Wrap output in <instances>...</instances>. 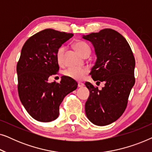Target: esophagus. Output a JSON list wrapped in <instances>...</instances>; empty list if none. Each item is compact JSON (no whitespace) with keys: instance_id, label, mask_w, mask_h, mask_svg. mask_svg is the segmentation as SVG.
<instances>
[{"instance_id":"esophagus-1","label":"esophagus","mask_w":152,"mask_h":152,"mask_svg":"<svg viewBox=\"0 0 152 152\" xmlns=\"http://www.w3.org/2000/svg\"><path fill=\"white\" fill-rule=\"evenodd\" d=\"M84 86V84H83V83H82V82L78 83V87H80V88H81V87H83Z\"/></svg>"}]
</instances>
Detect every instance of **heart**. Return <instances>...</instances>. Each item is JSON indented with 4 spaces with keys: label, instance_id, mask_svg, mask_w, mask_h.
I'll use <instances>...</instances> for the list:
<instances>
[{
    "label": "heart",
    "instance_id": "obj_1",
    "mask_svg": "<svg viewBox=\"0 0 152 152\" xmlns=\"http://www.w3.org/2000/svg\"><path fill=\"white\" fill-rule=\"evenodd\" d=\"M74 48L77 52L81 55H84L88 52H91V49L89 45L83 41H77L74 44ZM65 51V48L61 46L59 48L56 54L57 61L59 65H62L64 63V54ZM88 72V69L86 68H68L64 71V75L68 77L73 79L75 80L80 81L82 80L85 75Z\"/></svg>",
    "mask_w": 152,
    "mask_h": 152
}]
</instances>
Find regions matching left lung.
<instances>
[{"label": "left lung", "instance_id": "8db88e82", "mask_svg": "<svg viewBox=\"0 0 152 152\" xmlns=\"http://www.w3.org/2000/svg\"><path fill=\"white\" fill-rule=\"evenodd\" d=\"M82 38L95 48L97 59L90 73L93 80L104 82L101 90L85 83L90 91L85 112L95 125H108L122 115L127 105L135 84L134 55L125 38L112 29L83 35Z\"/></svg>", "mask_w": 152, "mask_h": 152}]
</instances>
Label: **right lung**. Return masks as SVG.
I'll return each mask as SVG.
<instances>
[{
  "mask_svg": "<svg viewBox=\"0 0 152 152\" xmlns=\"http://www.w3.org/2000/svg\"><path fill=\"white\" fill-rule=\"evenodd\" d=\"M72 36L45 29L30 37L22 48L16 66L18 95L28 113L37 121L57 119L64 98L77 88V83L66 76L61 77L60 83L48 82L59 70L57 50Z\"/></svg>",
  "mask_w": 152,
  "mask_h": 152,
  "instance_id": "add662e5",
  "label": "right lung"
}]
</instances>
